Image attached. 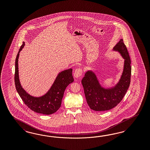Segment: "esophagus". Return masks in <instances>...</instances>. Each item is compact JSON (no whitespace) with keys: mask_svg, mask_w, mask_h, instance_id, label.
I'll use <instances>...</instances> for the list:
<instances>
[{"mask_svg":"<svg viewBox=\"0 0 150 150\" xmlns=\"http://www.w3.org/2000/svg\"><path fill=\"white\" fill-rule=\"evenodd\" d=\"M82 74V70L81 69L79 68L76 69L74 72V76L75 78L80 77Z\"/></svg>","mask_w":150,"mask_h":150,"instance_id":"1","label":"esophagus"}]
</instances>
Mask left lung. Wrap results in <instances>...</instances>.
Instances as JSON below:
<instances>
[{
    "mask_svg": "<svg viewBox=\"0 0 150 150\" xmlns=\"http://www.w3.org/2000/svg\"><path fill=\"white\" fill-rule=\"evenodd\" d=\"M113 50L119 52L124 59L123 73L114 86L107 88L102 86L95 73L92 70L86 71L82 79L87 103L91 109L95 111L108 110L117 106L123 99L130 86L131 60L123 39L114 47Z\"/></svg>",
    "mask_w": 150,
    "mask_h": 150,
    "instance_id": "1",
    "label": "left lung"
}]
</instances>
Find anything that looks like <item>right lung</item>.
<instances>
[{
  "mask_svg": "<svg viewBox=\"0 0 150 150\" xmlns=\"http://www.w3.org/2000/svg\"><path fill=\"white\" fill-rule=\"evenodd\" d=\"M24 46L25 42H23L15 60L14 80L16 91L25 104L35 112L45 115L54 113L61 106L64 93L67 87L74 81L73 69H69L59 73L50 89L45 95L37 97L31 96L21 86L18 76V57L20 52Z\"/></svg>",
  "mask_w": 150,
  "mask_h": 150,
  "instance_id": "right-lung-1",
  "label": "right lung"
}]
</instances>
